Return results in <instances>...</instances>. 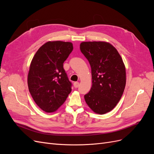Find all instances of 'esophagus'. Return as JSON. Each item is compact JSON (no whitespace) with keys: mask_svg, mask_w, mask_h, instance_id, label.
Returning <instances> with one entry per match:
<instances>
[{"mask_svg":"<svg viewBox=\"0 0 154 154\" xmlns=\"http://www.w3.org/2000/svg\"><path fill=\"white\" fill-rule=\"evenodd\" d=\"M74 87L75 88H78L79 87V82H74Z\"/></svg>","mask_w":154,"mask_h":154,"instance_id":"34e87169","label":"esophagus"}]
</instances>
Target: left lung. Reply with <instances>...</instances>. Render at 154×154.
<instances>
[{
	"label": "left lung",
	"instance_id": "obj_1",
	"mask_svg": "<svg viewBox=\"0 0 154 154\" xmlns=\"http://www.w3.org/2000/svg\"><path fill=\"white\" fill-rule=\"evenodd\" d=\"M80 50L91 67L92 85L84 96L85 102L95 113L106 114L118 104L125 90L123 60L117 49L105 42H83Z\"/></svg>",
	"mask_w": 154,
	"mask_h": 154
}]
</instances>
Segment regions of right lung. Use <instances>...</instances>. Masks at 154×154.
<instances>
[{"mask_svg":"<svg viewBox=\"0 0 154 154\" xmlns=\"http://www.w3.org/2000/svg\"><path fill=\"white\" fill-rule=\"evenodd\" d=\"M73 49L68 42H48L36 51L27 76L30 94L45 112H53L66 100L72 83L63 69V62Z\"/></svg>","mask_w":154,"mask_h":154,"instance_id":"obj_1","label":"right lung"}]
</instances>
